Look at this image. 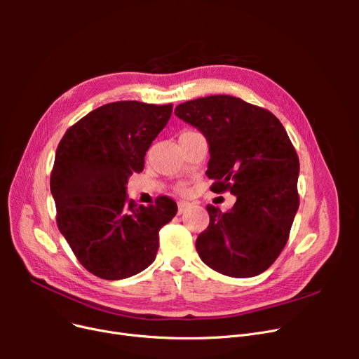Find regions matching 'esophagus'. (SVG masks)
I'll list each match as a JSON object with an SVG mask.
<instances>
[{
  "mask_svg": "<svg viewBox=\"0 0 359 359\" xmlns=\"http://www.w3.org/2000/svg\"><path fill=\"white\" fill-rule=\"evenodd\" d=\"M177 206H179V214H183L191 208V203L189 202H179Z\"/></svg>",
  "mask_w": 359,
  "mask_h": 359,
  "instance_id": "1",
  "label": "esophagus"
}]
</instances>
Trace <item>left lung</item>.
I'll list each match as a JSON object with an SVG mask.
<instances>
[{"instance_id":"obj_1","label":"left lung","mask_w":359,"mask_h":359,"mask_svg":"<svg viewBox=\"0 0 359 359\" xmlns=\"http://www.w3.org/2000/svg\"><path fill=\"white\" fill-rule=\"evenodd\" d=\"M175 115L210 145L211 189L237 198L227 212L206 206L210 225L196 240L199 257L227 276L265 272L285 248L299 205V161L285 128L269 110L225 94L182 103Z\"/></svg>"}]
</instances>
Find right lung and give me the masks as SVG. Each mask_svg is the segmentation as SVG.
<instances>
[{"label": "right lung", "mask_w": 359, "mask_h": 359, "mask_svg": "<svg viewBox=\"0 0 359 359\" xmlns=\"http://www.w3.org/2000/svg\"><path fill=\"white\" fill-rule=\"evenodd\" d=\"M172 104L107 103L72 125L56 148L50 194L56 222L81 265L99 278L134 276L154 262L158 231L177 205L160 196L142 206L128 199L132 173L172 116Z\"/></svg>", "instance_id": "obj_1"}]
</instances>
